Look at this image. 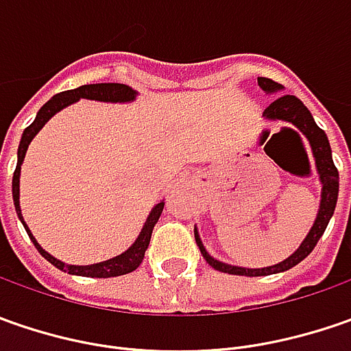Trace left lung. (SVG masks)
<instances>
[{"label": "left lung", "instance_id": "8db88e82", "mask_svg": "<svg viewBox=\"0 0 351 351\" xmlns=\"http://www.w3.org/2000/svg\"><path fill=\"white\" fill-rule=\"evenodd\" d=\"M258 86L265 91V93H276L281 91V84H277L269 77H258ZM263 117L267 121H285L291 123L299 128L306 136V141L313 148V156H315V162H317L318 176H320V183H322V193H320V207H318L317 219L315 224L311 226L308 234L301 242V246L291 254L287 260L276 263V265H269V267H262V269H250V267H238V265H230V263H223L219 260H215L209 252L205 250L199 232L195 228V242L203 258L207 260L210 267H215L217 271H223V274H230V276H246V277H262V276H271V274H279V271H287L291 267H295L299 262H303L304 258L315 250L317 242L320 240V236L324 234L326 226L330 223L334 209H336V201H338V169L332 162V150L328 136L324 134V130L318 127L315 123V119L311 115V111L303 105L301 99H297L295 95H281L277 97L276 101L271 103L265 111Z\"/></svg>", "mask_w": 351, "mask_h": 351}]
</instances>
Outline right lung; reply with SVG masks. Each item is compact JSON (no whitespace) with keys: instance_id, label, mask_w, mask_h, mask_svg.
Listing matches in <instances>:
<instances>
[{"instance_id":"obj_1","label":"right lung","mask_w":351,"mask_h":351,"mask_svg":"<svg viewBox=\"0 0 351 351\" xmlns=\"http://www.w3.org/2000/svg\"><path fill=\"white\" fill-rule=\"evenodd\" d=\"M136 97V91L132 88H128L125 84H89V86H82V88L70 89V91H62L58 95H54L50 101H47L36 113V119L29 127L23 130V136H21L19 142V150H17V168H15V173H13V203H15V210L19 215L21 223L25 226L29 238L33 240L34 248L40 252V256L52 263L54 267H58L62 271H68L72 276H82V277H117V276H125V274H130L134 271L138 265L144 260V252L150 244V236H152V230H154V224L158 223L162 210H164V201H160L156 205L154 209L150 210L146 223L142 226L141 234L134 240V244L123 252L121 256H115L111 260H105V262L99 263H91V265H70V263H64L60 260H56L54 256H50L47 250H43V246L34 240V236L31 234L29 226L23 221V215H21L19 207V178H21V164L25 160V154H27V148L29 144L34 138V134L45 127L48 123L50 117H54L58 111H62L64 107L72 105L77 99H95V101H107V103H128L134 101Z\"/></svg>"}]
</instances>
